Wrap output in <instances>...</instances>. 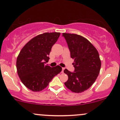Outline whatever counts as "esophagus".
Instances as JSON below:
<instances>
[{
    "label": "esophagus",
    "instance_id": "esophagus-1",
    "mask_svg": "<svg viewBox=\"0 0 120 120\" xmlns=\"http://www.w3.org/2000/svg\"><path fill=\"white\" fill-rule=\"evenodd\" d=\"M64 68H62V71H61V73H64Z\"/></svg>",
    "mask_w": 120,
    "mask_h": 120
}]
</instances>
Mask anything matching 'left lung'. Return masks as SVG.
<instances>
[{
    "label": "left lung",
    "instance_id": "1",
    "mask_svg": "<svg viewBox=\"0 0 120 120\" xmlns=\"http://www.w3.org/2000/svg\"><path fill=\"white\" fill-rule=\"evenodd\" d=\"M74 59V72L65 69L64 72L68 76L64 83L73 93H81L89 89L98 76L101 61L96 48L86 38L75 34L63 33Z\"/></svg>",
    "mask_w": 120,
    "mask_h": 120
}]
</instances>
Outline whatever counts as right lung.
Segmentation results:
<instances>
[{"instance_id": "obj_1", "label": "right lung", "mask_w": 120, "mask_h": 120, "mask_svg": "<svg viewBox=\"0 0 120 120\" xmlns=\"http://www.w3.org/2000/svg\"><path fill=\"white\" fill-rule=\"evenodd\" d=\"M60 33H45L34 37L21 49L17 56L16 68L18 75L27 89L34 92L47 87L62 68L46 65L52 46L60 37Z\"/></svg>"}]
</instances>
